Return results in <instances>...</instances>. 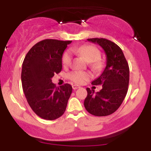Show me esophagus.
<instances>
[{
  "label": "esophagus",
  "instance_id": "obj_1",
  "mask_svg": "<svg viewBox=\"0 0 151 151\" xmlns=\"http://www.w3.org/2000/svg\"><path fill=\"white\" fill-rule=\"evenodd\" d=\"M72 88H73L74 90H76V89H79V86H77V85H75V84H74V85H72Z\"/></svg>",
  "mask_w": 151,
  "mask_h": 151
}]
</instances>
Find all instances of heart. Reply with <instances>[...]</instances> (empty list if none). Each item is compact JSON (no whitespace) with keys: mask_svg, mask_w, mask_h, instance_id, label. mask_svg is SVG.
<instances>
[{"mask_svg":"<svg viewBox=\"0 0 151 151\" xmlns=\"http://www.w3.org/2000/svg\"><path fill=\"white\" fill-rule=\"evenodd\" d=\"M71 51L72 52L84 57L86 62L91 63V67L93 70H99L101 67V62L99 59L101 57V53L96 47L93 45H84L79 47H73ZM72 62V55L70 51H67L62 57V64L65 67H68ZM70 80L76 84H83L91 78V74L84 71H73L68 74Z\"/></svg>","mask_w":151,"mask_h":151,"instance_id":"heart-1","label":"heart"}]
</instances>
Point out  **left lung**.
I'll return each instance as SVG.
<instances>
[{
  "label": "left lung",
  "instance_id": "left-lung-1",
  "mask_svg": "<svg viewBox=\"0 0 151 151\" xmlns=\"http://www.w3.org/2000/svg\"><path fill=\"white\" fill-rule=\"evenodd\" d=\"M89 42L99 45L106 56V65L93 85H102L96 93L86 88L87 96L84 105L89 114L105 116L115 112L121 105L128 91L129 67L121 49L116 44L104 38H90Z\"/></svg>",
  "mask_w": 151,
  "mask_h": 151
}]
</instances>
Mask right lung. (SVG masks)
I'll list each match as a JSON object with an SVG mask.
<instances>
[{
  "label": "right lung",
  "instance_id": "right-lung-1",
  "mask_svg": "<svg viewBox=\"0 0 151 151\" xmlns=\"http://www.w3.org/2000/svg\"><path fill=\"white\" fill-rule=\"evenodd\" d=\"M71 42L44 40L29 50L22 62L23 92L32 111L43 119H58L67 108L72 86L65 84L56 86L52 82V78L61 72L62 55Z\"/></svg>",
  "mask_w": 151,
  "mask_h": 151
}]
</instances>
